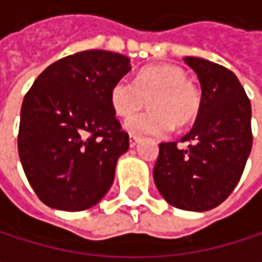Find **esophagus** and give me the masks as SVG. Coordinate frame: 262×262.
Segmentation results:
<instances>
[{"label": "esophagus", "mask_w": 262, "mask_h": 262, "mask_svg": "<svg viewBox=\"0 0 262 262\" xmlns=\"http://www.w3.org/2000/svg\"><path fill=\"white\" fill-rule=\"evenodd\" d=\"M139 142V136H135V135H130V138H129V144H130V147H136V144Z\"/></svg>", "instance_id": "34e87169"}]
</instances>
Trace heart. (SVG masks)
I'll return each instance as SVG.
<instances>
[{
    "instance_id": "b5f03b06",
    "label": "heart",
    "mask_w": 262,
    "mask_h": 262,
    "mask_svg": "<svg viewBox=\"0 0 262 262\" xmlns=\"http://www.w3.org/2000/svg\"><path fill=\"white\" fill-rule=\"evenodd\" d=\"M182 68L174 65H151L142 68L135 81L127 77L117 80L109 94L112 109L120 117H129L150 98L152 111L132 116L124 127L132 135L165 136L192 121L200 109V94L189 83Z\"/></svg>"
}]
</instances>
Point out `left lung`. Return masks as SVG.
Segmentation results:
<instances>
[{
	"label": "left lung",
	"instance_id": "left-lung-1",
	"mask_svg": "<svg viewBox=\"0 0 262 262\" xmlns=\"http://www.w3.org/2000/svg\"><path fill=\"white\" fill-rule=\"evenodd\" d=\"M197 74L202 100L197 120L183 136L186 148L162 142L153 168L161 195L174 208L203 212L234 191L252 150V107L236 76L200 57H183Z\"/></svg>",
	"mask_w": 262,
	"mask_h": 262
}]
</instances>
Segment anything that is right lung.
<instances>
[{
    "mask_svg": "<svg viewBox=\"0 0 262 262\" xmlns=\"http://www.w3.org/2000/svg\"><path fill=\"white\" fill-rule=\"evenodd\" d=\"M130 59L104 50L63 57L45 68L21 107L18 151L27 179L50 208L77 212L97 205L129 150L109 94Z\"/></svg>",
    "mask_w": 262,
    "mask_h": 262,
    "instance_id": "add662e5",
    "label": "right lung"
}]
</instances>
